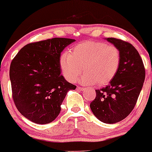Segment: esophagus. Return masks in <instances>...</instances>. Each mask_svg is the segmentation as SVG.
<instances>
[{
  "mask_svg": "<svg viewBox=\"0 0 152 152\" xmlns=\"http://www.w3.org/2000/svg\"><path fill=\"white\" fill-rule=\"evenodd\" d=\"M77 90H78V91H84L85 89H84V88H82V87H77Z\"/></svg>",
  "mask_w": 152,
  "mask_h": 152,
  "instance_id": "esophagus-1",
  "label": "esophagus"
}]
</instances>
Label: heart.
Wrapping results in <instances>:
<instances>
[{"label": "heart", "instance_id": "b5f03b06", "mask_svg": "<svg viewBox=\"0 0 152 152\" xmlns=\"http://www.w3.org/2000/svg\"><path fill=\"white\" fill-rule=\"evenodd\" d=\"M121 63L119 50L102 42L86 41L65 53L60 58L63 76L73 82L81 72L80 82L85 85L109 84L115 76Z\"/></svg>", "mask_w": 152, "mask_h": 152}]
</instances>
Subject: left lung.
<instances>
[{
    "instance_id": "left-lung-1",
    "label": "left lung",
    "mask_w": 152,
    "mask_h": 152,
    "mask_svg": "<svg viewBox=\"0 0 152 152\" xmlns=\"http://www.w3.org/2000/svg\"><path fill=\"white\" fill-rule=\"evenodd\" d=\"M105 39L119 50L121 63L110 84L96 90L90 108L101 122L113 124L125 119L134 108L144 82L145 68L132 45L115 38Z\"/></svg>"
}]
</instances>
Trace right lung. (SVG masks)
<instances>
[{
	"label": "right lung",
	"instance_id": "right-lung-1",
	"mask_svg": "<svg viewBox=\"0 0 152 152\" xmlns=\"http://www.w3.org/2000/svg\"><path fill=\"white\" fill-rule=\"evenodd\" d=\"M76 40L53 38L30 43L20 50L10 66L13 99L19 113L37 124L58 116L68 91L76 86L61 74V54Z\"/></svg>",
	"mask_w": 152,
	"mask_h": 152
}]
</instances>
